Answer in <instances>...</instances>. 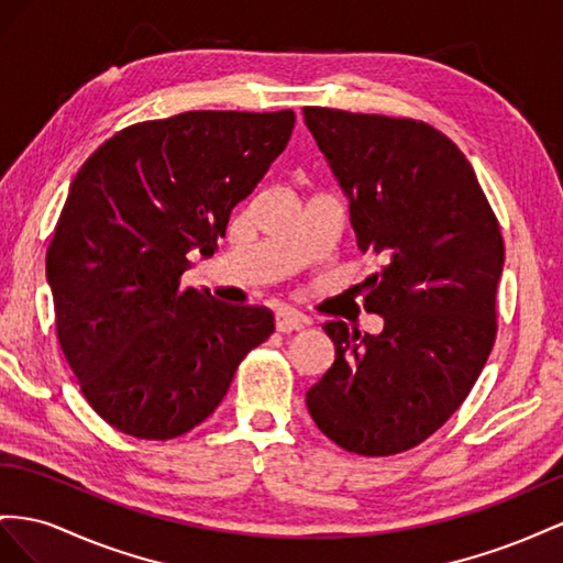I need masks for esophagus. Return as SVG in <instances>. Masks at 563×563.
I'll list each match as a JSON object with an SVG mask.
<instances>
[{"label": "esophagus", "mask_w": 563, "mask_h": 563, "mask_svg": "<svg viewBox=\"0 0 563 563\" xmlns=\"http://www.w3.org/2000/svg\"><path fill=\"white\" fill-rule=\"evenodd\" d=\"M307 325V316L290 309V307H283L276 311V330L278 332H295L299 328Z\"/></svg>", "instance_id": "esophagus-1"}]
</instances>
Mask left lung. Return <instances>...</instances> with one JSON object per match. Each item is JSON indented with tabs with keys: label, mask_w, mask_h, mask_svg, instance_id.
<instances>
[{
	"label": "left lung",
	"mask_w": 563,
	"mask_h": 563,
	"mask_svg": "<svg viewBox=\"0 0 563 563\" xmlns=\"http://www.w3.org/2000/svg\"><path fill=\"white\" fill-rule=\"evenodd\" d=\"M303 122L349 200L358 250L384 262L365 297L384 330L325 323L334 363L307 406L349 453H404L445 424L490 356L500 223L470 159L431 124L318 106Z\"/></svg>",
	"instance_id": "left-lung-1"
}]
</instances>
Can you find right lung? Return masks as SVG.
I'll return each instance as SVG.
<instances>
[{
	"label": "right lung",
	"mask_w": 563,
	"mask_h": 563,
	"mask_svg": "<svg viewBox=\"0 0 563 563\" xmlns=\"http://www.w3.org/2000/svg\"><path fill=\"white\" fill-rule=\"evenodd\" d=\"M295 112L190 110L124 126L70 184L46 250L56 334L89 406L122 433L167 441L227 396L273 313L184 287L233 207L292 136Z\"/></svg>",
	"instance_id": "1"
}]
</instances>
